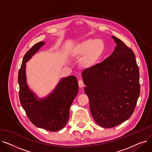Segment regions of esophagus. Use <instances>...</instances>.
I'll list each match as a JSON object with an SVG mask.
<instances>
[{
	"label": "esophagus",
	"instance_id": "obj_1",
	"mask_svg": "<svg viewBox=\"0 0 152 152\" xmlns=\"http://www.w3.org/2000/svg\"><path fill=\"white\" fill-rule=\"evenodd\" d=\"M78 84H79V87H83L84 86V82H83V80H81V79H80V80L78 81Z\"/></svg>",
	"mask_w": 152,
	"mask_h": 152
}]
</instances>
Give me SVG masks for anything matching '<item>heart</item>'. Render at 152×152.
I'll return each mask as SVG.
<instances>
[{
	"label": "heart",
	"mask_w": 152,
	"mask_h": 152,
	"mask_svg": "<svg viewBox=\"0 0 152 152\" xmlns=\"http://www.w3.org/2000/svg\"><path fill=\"white\" fill-rule=\"evenodd\" d=\"M105 45L102 40L86 39L78 43L74 49L75 55H84L81 63L84 66L89 67L104 51Z\"/></svg>",
	"instance_id": "obj_1"
}]
</instances>
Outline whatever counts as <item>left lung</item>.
Masks as SVG:
<instances>
[{"label": "left lung", "instance_id": "8db88e82", "mask_svg": "<svg viewBox=\"0 0 152 152\" xmlns=\"http://www.w3.org/2000/svg\"><path fill=\"white\" fill-rule=\"evenodd\" d=\"M102 63L82 72L91 113L97 124L111 128L129 119L140 95L139 70L134 52L120 39Z\"/></svg>", "mask_w": 152, "mask_h": 152}]
</instances>
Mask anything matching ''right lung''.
Listing matches in <instances>:
<instances>
[{
	"instance_id": "right-lung-1",
	"label": "right lung",
	"mask_w": 152,
	"mask_h": 152,
	"mask_svg": "<svg viewBox=\"0 0 152 152\" xmlns=\"http://www.w3.org/2000/svg\"><path fill=\"white\" fill-rule=\"evenodd\" d=\"M45 42H39L26 53L18 72L19 97L21 105L31 122L36 126L56 132L62 129L69 119V108L77 94L79 86L75 76L62 78L47 97L39 100L26 83V63Z\"/></svg>"
}]
</instances>
